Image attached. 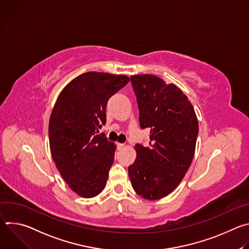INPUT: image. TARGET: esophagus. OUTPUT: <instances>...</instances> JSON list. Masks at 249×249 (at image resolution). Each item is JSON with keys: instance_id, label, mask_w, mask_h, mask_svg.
I'll use <instances>...</instances> for the list:
<instances>
[{"instance_id": "1", "label": "esophagus", "mask_w": 249, "mask_h": 249, "mask_svg": "<svg viewBox=\"0 0 249 249\" xmlns=\"http://www.w3.org/2000/svg\"><path fill=\"white\" fill-rule=\"evenodd\" d=\"M117 147H118V149H122L123 147H124V144H121V143H118L117 144Z\"/></svg>"}]
</instances>
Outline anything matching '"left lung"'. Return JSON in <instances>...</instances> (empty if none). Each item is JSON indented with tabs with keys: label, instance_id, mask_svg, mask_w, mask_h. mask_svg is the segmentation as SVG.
<instances>
[{
	"label": "left lung",
	"instance_id": "obj_1",
	"mask_svg": "<svg viewBox=\"0 0 249 249\" xmlns=\"http://www.w3.org/2000/svg\"><path fill=\"white\" fill-rule=\"evenodd\" d=\"M141 128L151 130L150 146L137 144V158L128 167L135 192L159 200L179 185L195 154L199 124L183 91L153 75L131 76Z\"/></svg>",
	"mask_w": 249,
	"mask_h": 249
}]
</instances>
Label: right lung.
<instances>
[{
    "label": "right lung",
    "mask_w": 249,
    "mask_h": 249,
    "mask_svg": "<svg viewBox=\"0 0 249 249\" xmlns=\"http://www.w3.org/2000/svg\"><path fill=\"white\" fill-rule=\"evenodd\" d=\"M130 79L124 75L88 72L71 81L59 94L49 120L53 160L63 179L84 198L105 187L116 146L97 134L106 122L108 99Z\"/></svg>",
    "instance_id": "add662e5"
}]
</instances>
